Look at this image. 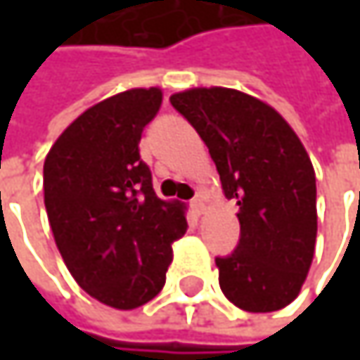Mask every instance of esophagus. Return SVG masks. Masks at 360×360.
<instances>
[{
    "instance_id": "obj_1",
    "label": "esophagus",
    "mask_w": 360,
    "mask_h": 360,
    "mask_svg": "<svg viewBox=\"0 0 360 360\" xmlns=\"http://www.w3.org/2000/svg\"><path fill=\"white\" fill-rule=\"evenodd\" d=\"M191 210L200 217L202 212H204V195L202 193H198L193 200H191Z\"/></svg>"
}]
</instances>
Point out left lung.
Returning a JSON list of instances; mask_svg holds the SVG:
<instances>
[{
    "label": "left lung",
    "instance_id": "8db88e82",
    "mask_svg": "<svg viewBox=\"0 0 360 360\" xmlns=\"http://www.w3.org/2000/svg\"><path fill=\"white\" fill-rule=\"evenodd\" d=\"M217 165L223 193L238 204L240 244L217 258L219 285L248 313L288 307L309 275L317 240L313 162L266 102L229 87H193L171 96Z\"/></svg>",
    "mask_w": 360,
    "mask_h": 360
}]
</instances>
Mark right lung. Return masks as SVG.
<instances>
[{
    "mask_svg": "<svg viewBox=\"0 0 360 360\" xmlns=\"http://www.w3.org/2000/svg\"><path fill=\"white\" fill-rule=\"evenodd\" d=\"M162 104L135 87L77 116L43 165V198L56 246L75 281L102 304L133 311L165 285L185 204L160 200L139 158L143 127Z\"/></svg>",
    "mask_w": 360,
    "mask_h": 360,
    "instance_id": "add662e5",
    "label": "right lung"
}]
</instances>
